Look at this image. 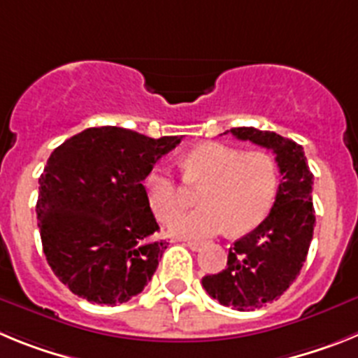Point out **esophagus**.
<instances>
[{"label":"esophagus","mask_w":358,"mask_h":358,"mask_svg":"<svg viewBox=\"0 0 358 358\" xmlns=\"http://www.w3.org/2000/svg\"><path fill=\"white\" fill-rule=\"evenodd\" d=\"M182 242H185L186 245H188V248L192 249V251H195V252L201 251V249L204 248V243H202V242H194V240H182Z\"/></svg>","instance_id":"obj_1"}]
</instances>
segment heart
Instances as JSON below:
<instances>
[{
  "mask_svg": "<svg viewBox=\"0 0 358 358\" xmlns=\"http://www.w3.org/2000/svg\"><path fill=\"white\" fill-rule=\"evenodd\" d=\"M186 181H202L199 210L173 217L166 229L181 238H206L222 233L242 235L268 215L278 192V166L267 152H243L233 145L208 141L182 157ZM148 204L159 218L182 208L181 186L166 170L154 169L145 179Z\"/></svg>",
  "mask_w": 358,
  "mask_h": 358,
  "instance_id": "b5f03b06",
  "label": "heart"
}]
</instances>
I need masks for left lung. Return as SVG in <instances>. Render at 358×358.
<instances>
[{
    "label": "left lung",
    "instance_id": "8db88e82",
    "mask_svg": "<svg viewBox=\"0 0 358 358\" xmlns=\"http://www.w3.org/2000/svg\"><path fill=\"white\" fill-rule=\"evenodd\" d=\"M231 134L273 150L281 173L271 213L229 248L224 271L202 278L204 290L220 305L245 312L278 299L301 271L315 226L314 176L303 147L289 138L255 127H235Z\"/></svg>",
    "mask_w": 358,
    "mask_h": 358
}]
</instances>
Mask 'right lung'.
<instances>
[{"instance_id": "obj_1", "label": "right lung", "mask_w": 358, "mask_h": 358, "mask_svg": "<svg viewBox=\"0 0 358 358\" xmlns=\"http://www.w3.org/2000/svg\"><path fill=\"white\" fill-rule=\"evenodd\" d=\"M181 143L122 127H91L52 152L39 177L37 220L55 276L98 305L129 301L156 273L169 243L143 181Z\"/></svg>"}]
</instances>
